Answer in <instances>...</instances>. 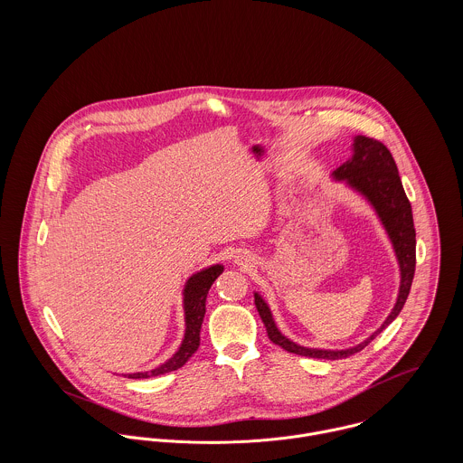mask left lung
I'll return each instance as SVG.
<instances>
[{
    "mask_svg": "<svg viewBox=\"0 0 463 463\" xmlns=\"http://www.w3.org/2000/svg\"><path fill=\"white\" fill-rule=\"evenodd\" d=\"M333 178L338 182H345L347 187L360 193L376 210L392 246L396 251L397 264L401 270V283L397 294L396 305L385 323L374 331L369 338L360 342L358 345L347 349H314L305 347L290 338H287L276 328L272 314L267 307L262 296L255 292V305L262 317L267 336L279 347L288 353L321 358V360H338L347 358L358 351H362L371 340H374L382 331L385 330L402 310L406 298L410 294L413 272H415V228L411 204L404 194L396 162L387 146L376 138L356 135L353 142V156L344 162L338 169L333 171Z\"/></svg>",
    "mask_w": 463,
    "mask_h": 463,
    "instance_id": "left-lung-1",
    "label": "left lung"
}]
</instances>
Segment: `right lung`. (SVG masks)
<instances>
[{
  "label": "right lung",
  "mask_w": 463,
  "mask_h": 463,
  "mask_svg": "<svg viewBox=\"0 0 463 463\" xmlns=\"http://www.w3.org/2000/svg\"><path fill=\"white\" fill-rule=\"evenodd\" d=\"M222 265L215 264L208 269H203L196 274H193L184 288V308H185V336L182 340L180 349L162 365L155 367L153 371H146V373H133L127 374L128 378L138 380V378H151V376H160L171 371H176L180 367H184L187 364V360L198 351L199 347V331L203 325V317H204V301H206V294L212 287V283L215 281V278L222 272Z\"/></svg>",
  "instance_id": "right-lung-1"
}]
</instances>
